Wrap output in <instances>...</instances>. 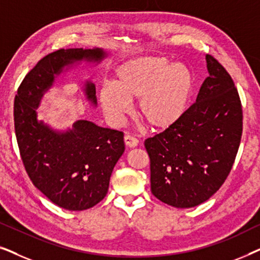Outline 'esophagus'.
Segmentation results:
<instances>
[{
    "instance_id": "esophagus-1",
    "label": "esophagus",
    "mask_w": 260,
    "mask_h": 260,
    "mask_svg": "<svg viewBox=\"0 0 260 260\" xmlns=\"http://www.w3.org/2000/svg\"><path fill=\"white\" fill-rule=\"evenodd\" d=\"M124 142H125L126 147L130 148H135L138 145V140L134 136H131V135H125V136H124Z\"/></svg>"
}]
</instances>
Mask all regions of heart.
I'll return each mask as SVG.
<instances>
[{
    "label": "heart",
    "mask_w": 260,
    "mask_h": 260,
    "mask_svg": "<svg viewBox=\"0 0 260 260\" xmlns=\"http://www.w3.org/2000/svg\"><path fill=\"white\" fill-rule=\"evenodd\" d=\"M195 88V76L186 63L163 56H142L116 70L113 85L99 91V103L116 125L130 112V101L138 99V113L156 130L169 129L186 113Z\"/></svg>",
    "instance_id": "heart-1"
}]
</instances>
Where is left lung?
<instances>
[{
	"label": "left lung",
	"mask_w": 260,
	"mask_h": 260,
	"mask_svg": "<svg viewBox=\"0 0 260 260\" xmlns=\"http://www.w3.org/2000/svg\"><path fill=\"white\" fill-rule=\"evenodd\" d=\"M208 77L182 119L145 140L151 193L176 208L207 201L232 169L243 133L238 90L223 66L206 55Z\"/></svg>",
	"instance_id": "left-lung-1"
}]
</instances>
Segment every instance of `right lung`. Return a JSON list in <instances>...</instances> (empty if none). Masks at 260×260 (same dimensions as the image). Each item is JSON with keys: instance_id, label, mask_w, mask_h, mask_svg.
<instances>
[{"instance_id": "1", "label": "right lung", "mask_w": 260, "mask_h": 260, "mask_svg": "<svg viewBox=\"0 0 260 260\" xmlns=\"http://www.w3.org/2000/svg\"><path fill=\"white\" fill-rule=\"evenodd\" d=\"M102 48L59 49L42 58L17 88L14 123L20 155L31 182L53 204L69 211H84L108 194L110 176L125 150L122 131L79 119L72 129L53 130L38 119L37 109L55 78L66 67L86 61L99 63ZM85 97L97 105L95 86L84 84Z\"/></svg>"}]
</instances>
